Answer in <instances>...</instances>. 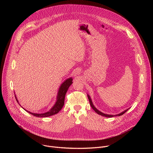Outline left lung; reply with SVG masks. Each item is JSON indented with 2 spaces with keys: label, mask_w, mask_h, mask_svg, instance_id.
<instances>
[{
  "label": "left lung",
  "mask_w": 153,
  "mask_h": 153,
  "mask_svg": "<svg viewBox=\"0 0 153 153\" xmlns=\"http://www.w3.org/2000/svg\"><path fill=\"white\" fill-rule=\"evenodd\" d=\"M87 96H88V99H89L90 103V105H91V106L92 107V108L96 111V113H97L98 114H99V115H100V116H104V117H114V116H120L123 115L125 113H126V112L128 110V109H127L126 110H125V111H123L122 113H120V114H117V115H110V114H104V113H103L99 111L98 110H97V109H96V108L94 107V106L93 105V102H92V101H91V98H90V96H89V95H87Z\"/></svg>",
  "instance_id": "8db88e82"
}]
</instances>
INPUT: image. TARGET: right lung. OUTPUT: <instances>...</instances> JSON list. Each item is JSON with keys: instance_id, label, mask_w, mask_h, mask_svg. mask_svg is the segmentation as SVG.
I'll use <instances>...</instances> for the list:
<instances>
[{"instance_id": "obj_1", "label": "right lung", "mask_w": 153, "mask_h": 153, "mask_svg": "<svg viewBox=\"0 0 153 153\" xmlns=\"http://www.w3.org/2000/svg\"><path fill=\"white\" fill-rule=\"evenodd\" d=\"M72 80H73L72 78L68 79L61 85L60 88H59V92H58L57 101H56L55 105H54V106L49 111H48L45 113H43V114H36V113H32L30 111H27L25 109H24H24L28 113L31 114L34 116L38 117H49V116H53V115H54V114L58 113L61 110L62 107L63 106L65 94H66V93L68 91V89L69 88L70 85L73 83ZM16 99L17 102H18L17 99H16Z\"/></svg>"}]
</instances>
